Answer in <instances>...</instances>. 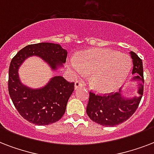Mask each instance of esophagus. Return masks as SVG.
I'll use <instances>...</instances> for the list:
<instances>
[{
    "instance_id": "obj_1",
    "label": "esophagus",
    "mask_w": 154,
    "mask_h": 154,
    "mask_svg": "<svg viewBox=\"0 0 154 154\" xmlns=\"http://www.w3.org/2000/svg\"><path fill=\"white\" fill-rule=\"evenodd\" d=\"M81 88H83V84H82V83H81L79 81H77V82H75L74 89H81Z\"/></svg>"
}]
</instances>
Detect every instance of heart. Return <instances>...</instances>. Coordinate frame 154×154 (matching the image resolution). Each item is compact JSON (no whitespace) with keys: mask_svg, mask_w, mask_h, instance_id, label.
<instances>
[{"mask_svg":"<svg viewBox=\"0 0 154 154\" xmlns=\"http://www.w3.org/2000/svg\"><path fill=\"white\" fill-rule=\"evenodd\" d=\"M70 66L77 77L90 75V84L100 93H109L119 87L131 70L130 58L124 53L108 49L82 51Z\"/></svg>","mask_w":154,"mask_h":154,"instance_id":"b5f03b06","label":"heart"}]
</instances>
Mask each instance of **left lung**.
I'll use <instances>...</instances> for the list:
<instances>
[{"instance_id":"obj_1","label":"left lung","mask_w":154,"mask_h":154,"mask_svg":"<svg viewBox=\"0 0 154 154\" xmlns=\"http://www.w3.org/2000/svg\"><path fill=\"white\" fill-rule=\"evenodd\" d=\"M133 60L134 80L138 82V97L127 98L122 96V91L109 94L98 95L89 93L86 112L89 117L103 126H114L128 120L138 107L143 95L144 77L142 60L136 53L130 52Z\"/></svg>"}]
</instances>
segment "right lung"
I'll return each instance as SVG.
<instances>
[{
  "instance_id": "1",
  "label": "right lung",
  "mask_w": 154,
  "mask_h": 154,
  "mask_svg": "<svg viewBox=\"0 0 154 154\" xmlns=\"http://www.w3.org/2000/svg\"><path fill=\"white\" fill-rule=\"evenodd\" d=\"M37 56L44 60L53 70L63 66L67 50L59 44L37 43L29 45L12 59L8 69V93L13 105L28 122L47 125L57 122L65 112L69 98L74 90V83L61 76H56L44 87L31 89L20 82L18 69L27 57Z\"/></svg>"
}]
</instances>
